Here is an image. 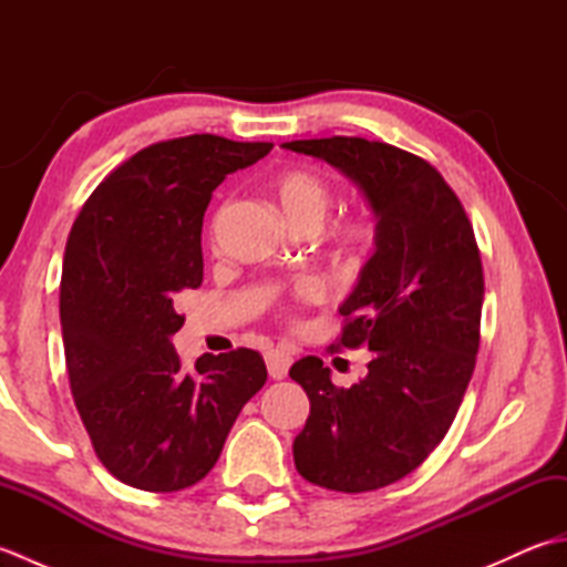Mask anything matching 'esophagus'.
I'll use <instances>...</instances> for the list:
<instances>
[{
  "label": "esophagus",
  "instance_id": "esophagus-1",
  "mask_svg": "<svg viewBox=\"0 0 567 567\" xmlns=\"http://www.w3.org/2000/svg\"><path fill=\"white\" fill-rule=\"evenodd\" d=\"M265 363H268V372L272 380H282L292 365V355L287 351H280V348H272V351L265 353Z\"/></svg>",
  "mask_w": 567,
  "mask_h": 567
}]
</instances>
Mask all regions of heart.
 <instances>
[{
    "mask_svg": "<svg viewBox=\"0 0 567 567\" xmlns=\"http://www.w3.org/2000/svg\"><path fill=\"white\" fill-rule=\"evenodd\" d=\"M270 192L275 202L280 204L282 214L290 219V224L299 231H317L319 224L327 216L331 199H333V187L327 177L319 173L305 171V167H292V171H285L277 175L270 183ZM224 212L216 216V226L221 224ZM378 244V221L370 212L360 209L341 216L339 221L331 228V246L336 256L346 262H358L363 260L368 252ZM323 297V287L315 277H302L292 287V299L295 302L311 305L319 302Z\"/></svg>",
    "mask_w": 567,
    "mask_h": 567,
    "instance_id": "obj_1",
    "label": "heart"
}]
</instances>
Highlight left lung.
<instances>
[{"label":"left lung","mask_w":567,"mask_h":567,"mask_svg":"<svg viewBox=\"0 0 567 567\" xmlns=\"http://www.w3.org/2000/svg\"><path fill=\"white\" fill-rule=\"evenodd\" d=\"M285 148L339 167L378 216L375 252L339 309L333 346L370 348L368 375L343 390L317 355L290 368L311 404L295 465L336 492L388 487L443 441L473 378L485 297L473 224L436 167L390 143L331 136Z\"/></svg>","instance_id":"8db88e82"}]
</instances>
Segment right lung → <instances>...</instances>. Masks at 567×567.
I'll list each match as a JSON object with an SVG mask.
<instances>
[{
    "mask_svg": "<svg viewBox=\"0 0 567 567\" xmlns=\"http://www.w3.org/2000/svg\"><path fill=\"white\" fill-rule=\"evenodd\" d=\"M270 148L214 134L153 143L114 167L72 224L60 280L70 390L94 453L124 485L199 483L268 380L250 348L204 353L185 370L171 336L185 323L179 295L204 277L212 192Z\"/></svg>",
    "mask_w": 567,
    "mask_h": 567,
    "instance_id": "1",
    "label": "right lung"
}]
</instances>
